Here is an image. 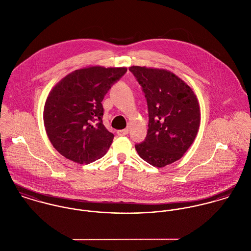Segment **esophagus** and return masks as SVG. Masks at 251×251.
I'll return each instance as SVG.
<instances>
[{
    "mask_svg": "<svg viewBox=\"0 0 251 251\" xmlns=\"http://www.w3.org/2000/svg\"><path fill=\"white\" fill-rule=\"evenodd\" d=\"M127 133H128V129H127V128H125V129H122V130H118V131H117L118 136H124V135H126Z\"/></svg>",
    "mask_w": 251,
    "mask_h": 251,
    "instance_id": "esophagus-1",
    "label": "esophagus"
}]
</instances>
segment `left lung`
<instances>
[{"label": "left lung", "instance_id": "8db88e82", "mask_svg": "<svg viewBox=\"0 0 251 251\" xmlns=\"http://www.w3.org/2000/svg\"><path fill=\"white\" fill-rule=\"evenodd\" d=\"M148 104L149 128L136 144L139 156L154 167L179 159L193 143L200 125V109L193 91L165 70L130 67Z\"/></svg>", "mask_w": 251, "mask_h": 251}]
</instances>
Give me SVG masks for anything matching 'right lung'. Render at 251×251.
<instances>
[{"label": "right lung", "instance_id": "1", "mask_svg": "<svg viewBox=\"0 0 251 251\" xmlns=\"http://www.w3.org/2000/svg\"><path fill=\"white\" fill-rule=\"evenodd\" d=\"M126 68L91 67L63 78L44 106L46 133L53 147L74 162L91 163L102 157L114 134L102 124V100Z\"/></svg>", "mask_w": 251, "mask_h": 251}]
</instances>
